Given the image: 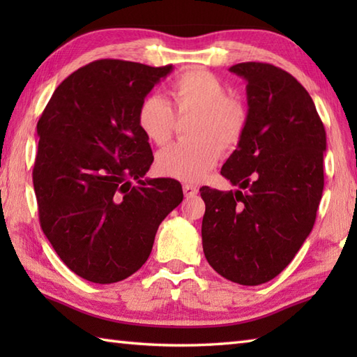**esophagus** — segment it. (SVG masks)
I'll list each match as a JSON object with an SVG mask.
<instances>
[{"label":"esophagus","mask_w":357,"mask_h":357,"mask_svg":"<svg viewBox=\"0 0 357 357\" xmlns=\"http://www.w3.org/2000/svg\"><path fill=\"white\" fill-rule=\"evenodd\" d=\"M183 190H184V195L185 198H193L195 195H198V187L196 185H192V184H184L183 185Z\"/></svg>","instance_id":"34e87169"}]
</instances>
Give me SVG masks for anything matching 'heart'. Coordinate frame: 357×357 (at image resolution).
Returning a JSON list of instances; mask_svg holds the SVG:
<instances>
[{
	"label": "heart",
	"instance_id": "1",
	"mask_svg": "<svg viewBox=\"0 0 357 357\" xmlns=\"http://www.w3.org/2000/svg\"><path fill=\"white\" fill-rule=\"evenodd\" d=\"M169 95L177 115L193 116L187 126V135L193 139L162 149L156 167L164 176L195 183L216 165L221 146L229 150L239 142L247 126V110L241 101L229 96L224 82L206 69L179 75L170 82ZM174 112L165 98L150 95L139 105V128L151 142L162 146L176 126Z\"/></svg>",
	"mask_w": 357,
	"mask_h": 357
}]
</instances>
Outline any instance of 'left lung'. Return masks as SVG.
<instances>
[{"mask_svg": "<svg viewBox=\"0 0 357 357\" xmlns=\"http://www.w3.org/2000/svg\"><path fill=\"white\" fill-rule=\"evenodd\" d=\"M230 72L247 82L248 112L221 174L239 190L199 188L202 248L222 278L259 285L291 262L313 230L327 136L312 96L288 72L265 63Z\"/></svg>", "mask_w": 357, "mask_h": 357, "instance_id": "8db88e82", "label": "left lung"}]
</instances>
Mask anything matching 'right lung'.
I'll return each instance as SVG.
<instances>
[{"mask_svg": "<svg viewBox=\"0 0 357 357\" xmlns=\"http://www.w3.org/2000/svg\"><path fill=\"white\" fill-rule=\"evenodd\" d=\"M172 70L98 59L56 87L36 124L41 229L67 267L90 282L138 271L159 224L184 198L178 181L144 178L153 153L138 124L141 102Z\"/></svg>", "mask_w": 357, "mask_h": 357, "instance_id": "add662e5", "label": "right lung"}]
</instances>
